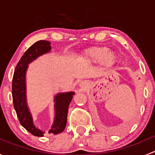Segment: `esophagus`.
I'll list each match as a JSON object with an SVG mask.
<instances>
[{
	"label": "esophagus",
	"mask_w": 155,
	"mask_h": 155,
	"mask_svg": "<svg viewBox=\"0 0 155 155\" xmlns=\"http://www.w3.org/2000/svg\"><path fill=\"white\" fill-rule=\"evenodd\" d=\"M79 87H82V88H86L87 87V82L86 81H82L79 83Z\"/></svg>",
	"instance_id": "34e87169"
}]
</instances>
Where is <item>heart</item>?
Listing matches in <instances>:
<instances>
[{"label": "heart", "instance_id": "b5f03b06", "mask_svg": "<svg viewBox=\"0 0 155 155\" xmlns=\"http://www.w3.org/2000/svg\"><path fill=\"white\" fill-rule=\"evenodd\" d=\"M81 59L87 63H99L104 68H111L116 63L118 60L115 51H110L108 46H94L85 50L82 54Z\"/></svg>", "mask_w": 155, "mask_h": 155}]
</instances>
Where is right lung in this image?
<instances>
[{
	"mask_svg": "<svg viewBox=\"0 0 155 155\" xmlns=\"http://www.w3.org/2000/svg\"><path fill=\"white\" fill-rule=\"evenodd\" d=\"M51 43L40 40L32 45L21 58L15 67L12 78V94L13 106L17 116L21 124L28 132L36 137H43L45 131L36 127L33 117L27 104L26 96V73L28 64L43 54L51 51ZM74 91L58 93L54 96V122L48 130L50 134H58L63 132L67 125L69 105L73 99Z\"/></svg>",
	"mask_w": 155,
	"mask_h": 155,
	"instance_id": "right-lung-1",
	"label": "right lung"
}]
</instances>
